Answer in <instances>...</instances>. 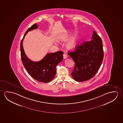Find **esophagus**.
Wrapping results in <instances>:
<instances>
[{"label":"esophagus","instance_id":"esophagus-1","mask_svg":"<svg viewBox=\"0 0 123 123\" xmlns=\"http://www.w3.org/2000/svg\"><path fill=\"white\" fill-rule=\"evenodd\" d=\"M63 57H64V59H66L68 58V56H67V55L66 54H63Z\"/></svg>","mask_w":123,"mask_h":123}]
</instances>
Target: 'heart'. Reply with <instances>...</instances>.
Listing matches in <instances>:
<instances>
[{"label": "heart", "mask_w": 123, "mask_h": 123, "mask_svg": "<svg viewBox=\"0 0 123 123\" xmlns=\"http://www.w3.org/2000/svg\"><path fill=\"white\" fill-rule=\"evenodd\" d=\"M68 37L67 35L65 34V35H61L59 39L61 41H67V40L68 39ZM76 45V41L74 38H72V39H70L68 41V42L66 44V47L67 49L73 50L75 49Z\"/></svg>", "instance_id": "1"}]
</instances>
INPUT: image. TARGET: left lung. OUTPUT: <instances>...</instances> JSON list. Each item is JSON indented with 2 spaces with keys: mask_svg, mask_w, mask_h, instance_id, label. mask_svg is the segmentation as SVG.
I'll return each mask as SVG.
<instances>
[{
  "mask_svg": "<svg viewBox=\"0 0 123 123\" xmlns=\"http://www.w3.org/2000/svg\"><path fill=\"white\" fill-rule=\"evenodd\" d=\"M75 63L71 75L74 80L83 82L92 78L97 73L103 60L102 39L95 31L90 41L76 46L75 51L68 52Z\"/></svg>",
  "mask_w": 123,
  "mask_h": 123,
  "instance_id": "8db88e82",
  "label": "left lung"
}]
</instances>
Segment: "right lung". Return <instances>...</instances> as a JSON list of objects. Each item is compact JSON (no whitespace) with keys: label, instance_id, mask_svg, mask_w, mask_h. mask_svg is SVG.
<instances>
[{"label":"right lung","instance_id":"1","mask_svg":"<svg viewBox=\"0 0 123 123\" xmlns=\"http://www.w3.org/2000/svg\"><path fill=\"white\" fill-rule=\"evenodd\" d=\"M36 24L28 29L20 42L21 58L25 70L31 76L39 82L47 83L50 82L56 74V66L63 59V52L60 51L54 53H47L42 60L35 62L30 60L25 55L23 41L27 33L33 29H37Z\"/></svg>","mask_w":123,"mask_h":123}]
</instances>
